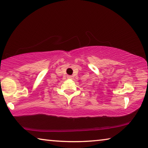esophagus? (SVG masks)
I'll list each match as a JSON object with an SVG mask.
<instances>
[{
  "label": "esophagus",
  "mask_w": 148,
  "mask_h": 148,
  "mask_svg": "<svg viewBox=\"0 0 148 148\" xmlns=\"http://www.w3.org/2000/svg\"><path fill=\"white\" fill-rule=\"evenodd\" d=\"M69 77H71V76H69Z\"/></svg>",
  "instance_id": "obj_1"
}]
</instances>
